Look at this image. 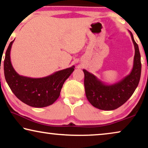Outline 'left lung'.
Returning <instances> with one entry per match:
<instances>
[{
    "mask_svg": "<svg viewBox=\"0 0 148 148\" xmlns=\"http://www.w3.org/2000/svg\"><path fill=\"white\" fill-rule=\"evenodd\" d=\"M134 44L135 56L130 73L114 84H106L86 69L84 86L86 95L90 104L103 110H112L122 106L130 98L138 86L141 77V63L139 47L129 31Z\"/></svg>",
    "mask_w": 148,
    "mask_h": 148,
    "instance_id": "1",
    "label": "left lung"
}]
</instances>
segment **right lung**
Returning <instances> with one entry per match:
<instances>
[{
  "label": "right lung",
  "mask_w": 148,
  "mask_h": 148,
  "mask_svg": "<svg viewBox=\"0 0 148 148\" xmlns=\"http://www.w3.org/2000/svg\"><path fill=\"white\" fill-rule=\"evenodd\" d=\"M14 40L8 46L4 60V73L9 88L19 100L30 106L42 108L52 104L59 97L62 87L73 72L75 66L45 77L31 78L20 75L13 67L10 57Z\"/></svg>",
  "instance_id": "1"
}]
</instances>
